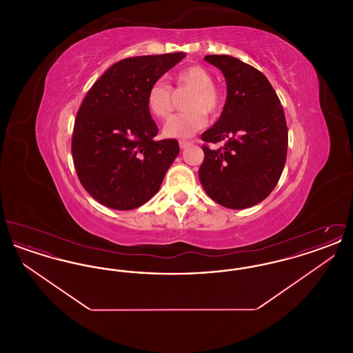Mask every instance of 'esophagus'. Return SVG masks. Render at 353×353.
Segmentation results:
<instances>
[{"label": "esophagus", "instance_id": "1", "mask_svg": "<svg viewBox=\"0 0 353 353\" xmlns=\"http://www.w3.org/2000/svg\"><path fill=\"white\" fill-rule=\"evenodd\" d=\"M179 144H180V148H181V150H184V148H186V147H189L192 143H190V141H185V140H181Z\"/></svg>", "mask_w": 353, "mask_h": 353}]
</instances>
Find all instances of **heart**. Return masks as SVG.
Wrapping results in <instances>:
<instances>
[{"label": "heart", "instance_id": "obj_1", "mask_svg": "<svg viewBox=\"0 0 353 353\" xmlns=\"http://www.w3.org/2000/svg\"><path fill=\"white\" fill-rule=\"evenodd\" d=\"M174 81L179 88H189L185 101L186 112L169 119L163 132L170 139L192 137L206 124L209 115L221 110L222 99L212 74L201 66H189L176 72ZM147 107L156 119H167L173 111L172 88L161 79L153 82L147 94Z\"/></svg>", "mask_w": 353, "mask_h": 353}]
</instances>
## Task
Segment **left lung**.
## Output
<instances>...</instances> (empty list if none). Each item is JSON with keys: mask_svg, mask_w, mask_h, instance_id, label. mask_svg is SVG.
<instances>
[{"mask_svg": "<svg viewBox=\"0 0 353 353\" xmlns=\"http://www.w3.org/2000/svg\"><path fill=\"white\" fill-rule=\"evenodd\" d=\"M225 75L228 97L217 123L201 134L199 170L206 194L229 209L263 201L283 172L288 131L283 107L268 78L230 55L203 58Z\"/></svg>", "mask_w": 353, "mask_h": 353, "instance_id": "8db88e82", "label": "left lung"}]
</instances>
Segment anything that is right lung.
<instances>
[{
	"instance_id": "right-lung-1",
	"label": "right lung",
	"mask_w": 353,
	"mask_h": 353,
	"mask_svg": "<svg viewBox=\"0 0 353 353\" xmlns=\"http://www.w3.org/2000/svg\"><path fill=\"white\" fill-rule=\"evenodd\" d=\"M184 57L121 59L88 90L75 119L71 153L81 184L101 205L131 210L159 192L180 147L174 139H153L159 128L147 94Z\"/></svg>"
}]
</instances>
